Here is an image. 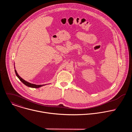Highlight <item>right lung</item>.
Listing matches in <instances>:
<instances>
[{
    "label": "right lung",
    "instance_id": "add662e5",
    "mask_svg": "<svg viewBox=\"0 0 132 132\" xmlns=\"http://www.w3.org/2000/svg\"><path fill=\"white\" fill-rule=\"evenodd\" d=\"M14 68H15V67H14ZM14 71H15V73L16 74V76L18 77V78L20 79V80L23 84H24L26 86H28V87H31V88H40L42 86H43L44 85H35V84H31L26 80H24L23 79H22L21 77H20L19 75H18V73H17L15 69H14Z\"/></svg>",
    "mask_w": 132,
    "mask_h": 132
}]
</instances>
